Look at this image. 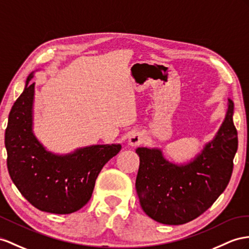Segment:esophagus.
<instances>
[{
    "mask_svg": "<svg viewBox=\"0 0 249 249\" xmlns=\"http://www.w3.org/2000/svg\"><path fill=\"white\" fill-rule=\"evenodd\" d=\"M144 141L143 139V135L140 132H133L130 135L129 139H128V144L130 146H139L140 144H142Z\"/></svg>",
    "mask_w": 249,
    "mask_h": 249,
    "instance_id": "1",
    "label": "esophagus"
}]
</instances>
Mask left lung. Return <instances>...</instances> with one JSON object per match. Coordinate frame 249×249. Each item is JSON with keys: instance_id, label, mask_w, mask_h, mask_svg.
Wrapping results in <instances>:
<instances>
[{"instance_id": "8db88e82", "label": "left lung", "mask_w": 249, "mask_h": 249, "mask_svg": "<svg viewBox=\"0 0 249 249\" xmlns=\"http://www.w3.org/2000/svg\"><path fill=\"white\" fill-rule=\"evenodd\" d=\"M233 102L228 99L224 121L212 141L193 161L178 165L159 148L139 147L137 194L144 213L167 225H181L201 215L225 190L238 149Z\"/></svg>"}]
</instances>
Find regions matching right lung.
Returning <instances> with one entry per match:
<instances>
[{"instance_id": "1", "label": "right lung", "mask_w": 249, "mask_h": 249, "mask_svg": "<svg viewBox=\"0 0 249 249\" xmlns=\"http://www.w3.org/2000/svg\"><path fill=\"white\" fill-rule=\"evenodd\" d=\"M33 78L31 72L8 117L5 147L9 176L36 208L56 214L71 213L90 200L100 171L122 146L91 145L67 155L46 150L33 130Z\"/></svg>"}]
</instances>
